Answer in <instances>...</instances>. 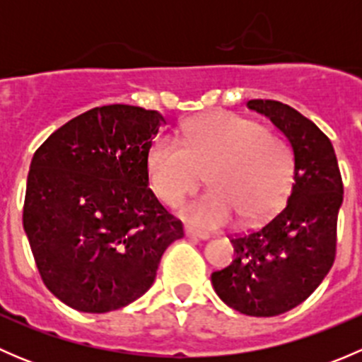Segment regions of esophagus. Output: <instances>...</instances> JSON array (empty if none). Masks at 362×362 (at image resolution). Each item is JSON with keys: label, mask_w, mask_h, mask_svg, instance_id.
<instances>
[{"label": "esophagus", "mask_w": 362, "mask_h": 362, "mask_svg": "<svg viewBox=\"0 0 362 362\" xmlns=\"http://www.w3.org/2000/svg\"><path fill=\"white\" fill-rule=\"evenodd\" d=\"M185 236H189V238H198V240H208V238H210L206 233H198V231H194V229H191V228H185Z\"/></svg>", "instance_id": "esophagus-1"}]
</instances>
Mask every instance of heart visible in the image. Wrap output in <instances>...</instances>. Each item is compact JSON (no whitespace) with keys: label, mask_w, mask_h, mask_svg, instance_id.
I'll return each instance as SVG.
<instances>
[{"label":"heart","mask_w":362,"mask_h":362,"mask_svg":"<svg viewBox=\"0 0 362 362\" xmlns=\"http://www.w3.org/2000/svg\"><path fill=\"white\" fill-rule=\"evenodd\" d=\"M148 180L163 203L177 206L206 173L210 191L185 204L192 226L217 229L240 218L262 221L280 206L294 177L289 141L235 112H211L184 126L180 141L158 136L147 154Z\"/></svg>","instance_id":"1"}]
</instances>
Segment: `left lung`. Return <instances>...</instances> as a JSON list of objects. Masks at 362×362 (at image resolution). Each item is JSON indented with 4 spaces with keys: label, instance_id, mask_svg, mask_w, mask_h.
Segmentation results:
<instances>
[{
    "label": "left lung",
    "instance_id": "left-lung-1",
    "mask_svg": "<svg viewBox=\"0 0 362 362\" xmlns=\"http://www.w3.org/2000/svg\"><path fill=\"white\" fill-rule=\"evenodd\" d=\"M291 141L294 182L286 204L262 226L231 236L236 257L211 273L215 293L236 312L275 317L305 301L337 257L343 182L331 140L289 105L250 100Z\"/></svg>",
    "mask_w": 362,
    "mask_h": 362
}]
</instances>
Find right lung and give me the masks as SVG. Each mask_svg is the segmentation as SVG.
Returning a JSON list of instances; mask_svg holds the SVG:
<instances>
[{"label":"right lung","instance_id":"1","mask_svg":"<svg viewBox=\"0 0 362 362\" xmlns=\"http://www.w3.org/2000/svg\"><path fill=\"white\" fill-rule=\"evenodd\" d=\"M156 110L107 105L75 117L35 152L23 224L47 289L78 312L129 305L154 284L184 226L148 187Z\"/></svg>","mask_w":362,"mask_h":362}]
</instances>
